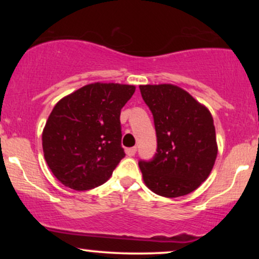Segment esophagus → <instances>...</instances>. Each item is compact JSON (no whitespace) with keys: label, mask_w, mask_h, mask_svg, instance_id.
<instances>
[{"label":"esophagus","mask_w":259,"mask_h":259,"mask_svg":"<svg viewBox=\"0 0 259 259\" xmlns=\"http://www.w3.org/2000/svg\"><path fill=\"white\" fill-rule=\"evenodd\" d=\"M126 154L129 157H133V156H135V153H136V147H130V148H126Z\"/></svg>","instance_id":"esophagus-1"}]
</instances>
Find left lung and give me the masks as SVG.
<instances>
[{"label": "left lung", "instance_id": "obj_1", "mask_svg": "<svg viewBox=\"0 0 259 259\" xmlns=\"http://www.w3.org/2000/svg\"><path fill=\"white\" fill-rule=\"evenodd\" d=\"M140 92L157 136L153 158L139 160L145 184L163 197L190 194L207 179L218 153L212 114L178 86L141 85Z\"/></svg>", "mask_w": 259, "mask_h": 259}]
</instances>
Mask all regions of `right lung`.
Wrapping results in <instances>:
<instances>
[{
	"mask_svg": "<svg viewBox=\"0 0 259 259\" xmlns=\"http://www.w3.org/2000/svg\"><path fill=\"white\" fill-rule=\"evenodd\" d=\"M135 86L86 85L62 99L42 133L45 159L57 179L78 191L102 185L125 157L120 111Z\"/></svg>",
	"mask_w": 259,
	"mask_h": 259,
	"instance_id": "1",
	"label": "right lung"
}]
</instances>
